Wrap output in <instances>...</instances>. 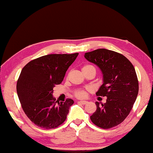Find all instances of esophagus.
I'll return each mask as SVG.
<instances>
[{"label":"esophagus","mask_w":153,"mask_h":153,"mask_svg":"<svg viewBox=\"0 0 153 153\" xmlns=\"http://www.w3.org/2000/svg\"><path fill=\"white\" fill-rule=\"evenodd\" d=\"M77 102L80 103V104H82V105H86V104H87V103H88L87 101H78Z\"/></svg>","instance_id":"esophagus-1"}]
</instances>
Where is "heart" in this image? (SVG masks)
<instances>
[{
  "label": "heart",
  "mask_w": 153,
  "mask_h": 153,
  "mask_svg": "<svg viewBox=\"0 0 153 153\" xmlns=\"http://www.w3.org/2000/svg\"><path fill=\"white\" fill-rule=\"evenodd\" d=\"M88 68H93L96 71L95 67L93 65H91V64H87V65H85L84 67L82 68V70L85 69H88ZM74 96H76V98L82 99V98H85L86 96H87V91L84 89H78L76 90V91L74 92Z\"/></svg>",
  "instance_id": "b5f03b06"
}]
</instances>
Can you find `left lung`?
<instances>
[{"label": "left lung", "instance_id": "1", "mask_svg": "<svg viewBox=\"0 0 153 153\" xmlns=\"http://www.w3.org/2000/svg\"><path fill=\"white\" fill-rule=\"evenodd\" d=\"M85 57L102 71L103 84L96 96L107 97L105 104L96 102L97 109L90 119L100 128H114L126 119L138 95L134 66L124 55L105 48L86 53Z\"/></svg>", "mask_w": 153, "mask_h": 153}]
</instances>
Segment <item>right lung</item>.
Masks as SVG:
<instances>
[{"label": "right lung", "instance_id": "obj_1", "mask_svg": "<svg viewBox=\"0 0 153 153\" xmlns=\"http://www.w3.org/2000/svg\"><path fill=\"white\" fill-rule=\"evenodd\" d=\"M78 53L51 54L28 62L21 71L16 91L28 119L42 128L54 129L65 121L74 101L59 102L53 97V88L63 81Z\"/></svg>", "mask_w": 153, "mask_h": 153}]
</instances>
